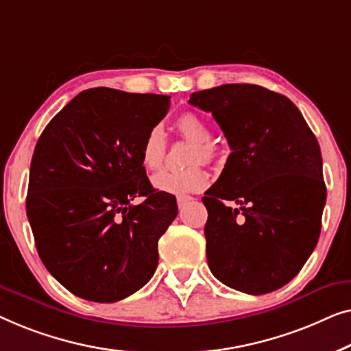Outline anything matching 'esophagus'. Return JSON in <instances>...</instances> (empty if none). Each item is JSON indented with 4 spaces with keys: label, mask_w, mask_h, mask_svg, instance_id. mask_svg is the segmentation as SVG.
<instances>
[{
    "label": "esophagus",
    "mask_w": 351,
    "mask_h": 351,
    "mask_svg": "<svg viewBox=\"0 0 351 351\" xmlns=\"http://www.w3.org/2000/svg\"><path fill=\"white\" fill-rule=\"evenodd\" d=\"M191 200H192L191 197H187V195H180V197H178V199H176V204H178V206H180V210H181L182 206H184L186 204H189Z\"/></svg>",
    "instance_id": "esophagus-1"
}]
</instances>
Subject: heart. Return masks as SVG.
I'll use <instances>...</instances> for the list:
<instances>
[{"label": "heart", "instance_id": "obj_1", "mask_svg": "<svg viewBox=\"0 0 351 351\" xmlns=\"http://www.w3.org/2000/svg\"><path fill=\"white\" fill-rule=\"evenodd\" d=\"M180 135L194 145L187 156V167L184 170H162L152 178V184L157 191L171 195H189L205 189L210 176L199 162L213 164L219 159V149L211 143V128L195 112H184L175 121ZM167 138L162 127L156 125L146 133L141 145V162L147 170L160 169L165 160ZM195 165L192 166L191 164Z\"/></svg>", "mask_w": 351, "mask_h": 351}]
</instances>
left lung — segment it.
<instances>
[{"mask_svg":"<svg viewBox=\"0 0 351 351\" xmlns=\"http://www.w3.org/2000/svg\"><path fill=\"white\" fill-rule=\"evenodd\" d=\"M189 103L213 114L232 149L202 199L211 274L241 293H272L318 243L326 184L317 138L288 97L254 84L194 92Z\"/></svg>","mask_w":351,"mask_h":351,"instance_id":"left-lung-1","label":"left lung"}]
</instances>
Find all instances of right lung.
I'll use <instances>...</instances> for the list:
<instances>
[{
    "instance_id": "right-lung-1",
    "label": "right lung",
    "mask_w": 351,
    "mask_h": 351,
    "mask_svg": "<svg viewBox=\"0 0 351 351\" xmlns=\"http://www.w3.org/2000/svg\"><path fill=\"white\" fill-rule=\"evenodd\" d=\"M169 108L167 95L88 88L39 136L27 216L43 264L77 298L117 302L156 272L178 205L151 186L141 145Z\"/></svg>"
}]
</instances>
